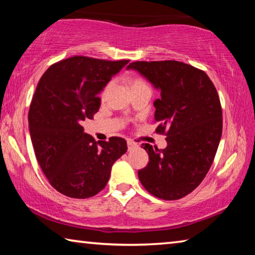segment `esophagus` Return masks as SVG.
Here are the masks:
<instances>
[{"instance_id": "34e87169", "label": "esophagus", "mask_w": 255, "mask_h": 255, "mask_svg": "<svg viewBox=\"0 0 255 255\" xmlns=\"http://www.w3.org/2000/svg\"><path fill=\"white\" fill-rule=\"evenodd\" d=\"M127 146H128V149L131 150V149H135L138 147V145L135 143V141H132L131 139H128L127 140Z\"/></svg>"}]
</instances>
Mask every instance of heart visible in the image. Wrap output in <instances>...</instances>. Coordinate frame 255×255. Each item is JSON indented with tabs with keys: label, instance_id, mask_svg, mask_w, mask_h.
Instances as JSON below:
<instances>
[{
	"label": "heart",
	"instance_id": "heart-1",
	"mask_svg": "<svg viewBox=\"0 0 255 255\" xmlns=\"http://www.w3.org/2000/svg\"><path fill=\"white\" fill-rule=\"evenodd\" d=\"M139 84H144V82H143V81H140V80H135V81L132 82V85H131V86L139 85Z\"/></svg>",
	"mask_w": 255,
	"mask_h": 255
}]
</instances>
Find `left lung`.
Segmentation results:
<instances>
[{
	"mask_svg": "<svg viewBox=\"0 0 255 255\" xmlns=\"http://www.w3.org/2000/svg\"><path fill=\"white\" fill-rule=\"evenodd\" d=\"M127 70L137 71L161 92L154 120L167 141L164 149L141 145L149 162L138 178L150 195L180 199L201 183L217 152L223 130L218 93L204 71L176 60L133 62Z\"/></svg>",
	"mask_w": 255,
	"mask_h": 255,
	"instance_id": "obj_1",
	"label": "left lung"
}]
</instances>
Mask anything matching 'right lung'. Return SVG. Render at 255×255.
Wrapping results in <instances>:
<instances>
[{"label": "right lung", "mask_w": 255, "mask_h": 255, "mask_svg": "<svg viewBox=\"0 0 255 255\" xmlns=\"http://www.w3.org/2000/svg\"><path fill=\"white\" fill-rule=\"evenodd\" d=\"M129 60L75 56L41 76L29 109V131L49 183L67 197L85 199L106 187L111 167L127 152L124 138L96 141L82 124L100 108L98 94Z\"/></svg>", "instance_id": "obj_1"}]
</instances>
